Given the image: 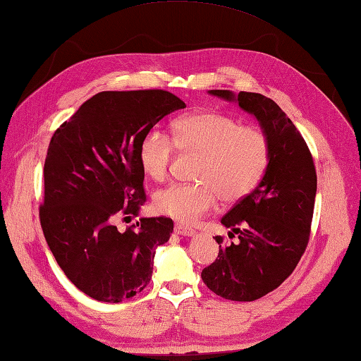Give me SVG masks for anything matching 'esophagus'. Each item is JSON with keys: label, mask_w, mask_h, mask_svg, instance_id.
Masks as SVG:
<instances>
[{"label": "esophagus", "mask_w": 361, "mask_h": 361, "mask_svg": "<svg viewBox=\"0 0 361 361\" xmlns=\"http://www.w3.org/2000/svg\"><path fill=\"white\" fill-rule=\"evenodd\" d=\"M174 231L178 235H183V236H193L195 235V230L187 227V226H183V224H176Z\"/></svg>", "instance_id": "obj_1"}]
</instances>
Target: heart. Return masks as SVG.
Masks as SVG:
<instances>
[{
    "label": "heart",
    "instance_id": "b5f03b06",
    "mask_svg": "<svg viewBox=\"0 0 361 361\" xmlns=\"http://www.w3.org/2000/svg\"><path fill=\"white\" fill-rule=\"evenodd\" d=\"M174 147L197 154L191 183H171L154 195V210L180 222H195L221 197L233 204L253 193L270 162V140L259 126L241 125L238 118L202 111L179 117L173 139L149 130L139 145L143 173L164 180L170 170Z\"/></svg>",
    "mask_w": 361,
    "mask_h": 361
}]
</instances>
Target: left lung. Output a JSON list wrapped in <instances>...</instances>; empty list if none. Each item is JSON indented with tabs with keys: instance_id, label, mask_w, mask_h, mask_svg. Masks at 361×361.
<instances>
[{
	"instance_id": "obj_1",
	"label": "left lung",
	"mask_w": 361,
	"mask_h": 361,
	"mask_svg": "<svg viewBox=\"0 0 361 361\" xmlns=\"http://www.w3.org/2000/svg\"><path fill=\"white\" fill-rule=\"evenodd\" d=\"M210 94L238 100L259 120L270 140V162L261 183L221 219L239 243L219 244L218 258L202 270V281L231 301H255L292 275L309 243L317 195V171L300 131L276 103L262 94L226 90Z\"/></svg>"
}]
</instances>
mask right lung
<instances>
[{"label": "right lung", "mask_w": 361, "mask_h": 361, "mask_svg": "<svg viewBox=\"0 0 361 361\" xmlns=\"http://www.w3.org/2000/svg\"><path fill=\"white\" fill-rule=\"evenodd\" d=\"M182 108L164 90L103 91L52 135L39 222L69 281L94 300L120 302L149 284L156 247L170 239L173 221L142 218L125 231L114 222L137 216L147 202L142 137Z\"/></svg>", "instance_id": "right-lung-1"}]
</instances>
